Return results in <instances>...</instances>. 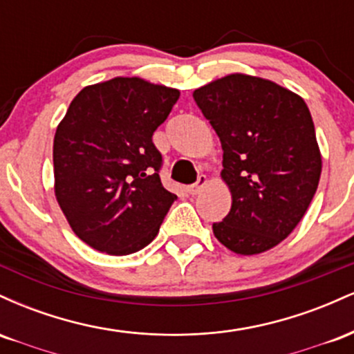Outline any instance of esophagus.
Instances as JSON below:
<instances>
[{"label":"esophagus","instance_id":"esophagus-1","mask_svg":"<svg viewBox=\"0 0 354 354\" xmlns=\"http://www.w3.org/2000/svg\"><path fill=\"white\" fill-rule=\"evenodd\" d=\"M208 185V178L205 176V174H200V176H198V181L194 183V185H191V186H188V193L189 194H198L200 193V191L205 188V186Z\"/></svg>","mask_w":354,"mask_h":354}]
</instances>
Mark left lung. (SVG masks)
I'll list each match as a JSON object with an SVG mask.
<instances>
[{
    "label": "left lung",
    "instance_id": "8db88e82",
    "mask_svg": "<svg viewBox=\"0 0 354 354\" xmlns=\"http://www.w3.org/2000/svg\"><path fill=\"white\" fill-rule=\"evenodd\" d=\"M193 98L221 141L231 209L214 236L236 254H259L291 234L315 196L321 151L306 103L259 76H223Z\"/></svg>",
    "mask_w": 354,
    "mask_h": 354
}]
</instances>
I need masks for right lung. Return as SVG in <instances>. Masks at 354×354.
Listing matches in <instances>:
<instances>
[{
  "label": "right lung",
  "instance_id": "right-lung-1",
  "mask_svg": "<svg viewBox=\"0 0 354 354\" xmlns=\"http://www.w3.org/2000/svg\"><path fill=\"white\" fill-rule=\"evenodd\" d=\"M180 91L143 78L84 86L53 143L55 196L71 230L93 250L124 256L156 238L176 194L161 185L153 133Z\"/></svg>",
  "mask_w": 354,
  "mask_h": 354
}]
</instances>
